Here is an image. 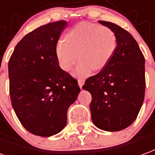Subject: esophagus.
<instances>
[{"instance_id": "34e87169", "label": "esophagus", "mask_w": 155, "mask_h": 155, "mask_svg": "<svg viewBox=\"0 0 155 155\" xmlns=\"http://www.w3.org/2000/svg\"><path fill=\"white\" fill-rule=\"evenodd\" d=\"M84 80H79V81H78V84H79V86H80L81 89H82V87H83L84 85Z\"/></svg>"}]
</instances>
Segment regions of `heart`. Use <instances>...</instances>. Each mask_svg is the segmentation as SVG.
<instances>
[{
    "label": "heart",
    "instance_id": "b5f03b06",
    "mask_svg": "<svg viewBox=\"0 0 155 155\" xmlns=\"http://www.w3.org/2000/svg\"><path fill=\"white\" fill-rule=\"evenodd\" d=\"M117 48V37L111 28L95 24L78 25L67 33L66 40H59L56 56L61 68L70 71L78 61L75 77L85 79L93 71L104 69L113 57Z\"/></svg>",
    "mask_w": 155,
    "mask_h": 155
}]
</instances>
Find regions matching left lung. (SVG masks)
<instances>
[{
    "label": "left lung",
    "mask_w": 155,
    "mask_h": 155,
    "mask_svg": "<svg viewBox=\"0 0 155 155\" xmlns=\"http://www.w3.org/2000/svg\"><path fill=\"white\" fill-rule=\"evenodd\" d=\"M114 32L117 48L109 62L83 86L92 96L94 124L103 130L118 131L136 120L145 98V57L132 35L113 23L99 20Z\"/></svg>",
    "instance_id": "8db88e82"
}]
</instances>
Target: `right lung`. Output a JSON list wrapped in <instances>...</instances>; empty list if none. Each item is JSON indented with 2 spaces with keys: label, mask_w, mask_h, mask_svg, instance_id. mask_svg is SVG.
Returning a JSON list of instances; mask_svg holds the SVG:
<instances>
[{
  "label": "right lung",
  "mask_w": 155,
  "mask_h": 155,
  "mask_svg": "<svg viewBox=\"0 0 155 155\" xmlns=\"http://www.w3.org/2000/svg\"><path fill=\"white\" fill-rule=\"evenodd\" d=\"M67 25L59 20L26 34L8 63L11 104L23 127L35 136L61 131L69 107L81 92L77 81L61 69L56 56L57 41Z\"/></svg>",
  "instance_id": "obj_1"
}]
</instances>
